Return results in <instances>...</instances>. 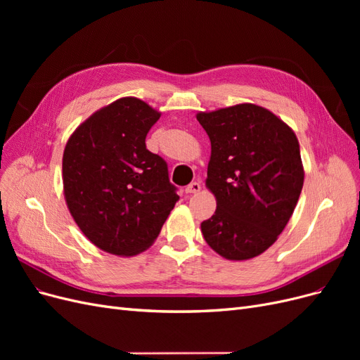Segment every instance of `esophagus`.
Wrapping results in <instances>:
<instances>
[{
	"label": "esophagus",
	"instance_id": "1",
	"mask_svg": "<svg viewBox=\"0 0 360 360\" xmlns=\"http://www.w3.org/2000/svg\"><path fill=\"white\" fill-rule=\"evenodd\" d=\"M200 189H201L200 181H192L191 184H188L184 191H186V193H197V192H200Z\"/></svg>",
	"mask_w": 360,
	"mask_h": 360
}]
</instances>
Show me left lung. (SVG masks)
<instances>
[{
  "mask_svg": "<svg viewBox=\"0 0 360 360\" xmlns=\"http://www.w3.org/2000/svg\"><path fill=\"white\" fill-rule=\"evenodd\" d=\"M197 120L212 143L205 184L214 214L201 224L212 249L226 259H249L276 242L303 188L299 141L264 108L242 103Z\"/></svg>",
  "mask_w": 360,
  "mask_h": 360,
  "instance_id": "1",
  "label": "left lung"
}]
</instances>
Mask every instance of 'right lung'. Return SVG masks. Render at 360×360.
<instances>
[{"label":"right lung","mask_w":360,"mask_h":360,"mask_svg":"<svg viewBox=\"0 0 360 360\" xmlns=\"http://www.w3.org/2000/svg\"><path fill=\"white\" fill-rule=\"evenodd\" d=\"M160 114L123 97L75 130L63 155L64 197L81 231L115 255H136L159 236L179 201L165 159L146 147Z\"/></svg>","instance_id":"obj_1"}]
</instances>
